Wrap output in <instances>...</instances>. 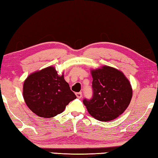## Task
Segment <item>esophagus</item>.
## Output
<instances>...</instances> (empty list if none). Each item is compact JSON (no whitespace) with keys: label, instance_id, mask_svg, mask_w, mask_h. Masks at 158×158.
<instances>
[{"label":"esophagus","instance_id":"1","mask_svg":"<svg viewBox=\"0 0 158 158\" xmlns=\"http://www.w3.org/2000/svg\"><path fill=\"white\" fill-rule=\"evenodd\" d=\"M76 95L77 98H81L82 97V92H77V93L76 94Z\"/></svg>","mask_w":158,"mask_h":158}]
</instances>
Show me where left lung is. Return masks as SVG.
Here are the masks:
<instances>
[{"instance_id": "obj_1", "label": "left lung", "mask_w": 158, "mask_h": 158, "mask_svg": "<svg viewBox=\"0 0 158 158\" xmlns=\"http://www.w3.org/2000/svg\"><path fill=\"white\" fill-rule=\"evenodd\" d=\"M92 97L84 98V105L96 119H114L125 111L131 101L132 91L128 80L122 72L107 66L92 70Z\"/></svg>"}]
</instances>
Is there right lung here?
Returning a JSON list of instances; mask_svg holds the SVG:
<instances>
[{
  "mask_svg": "<svg viewBox=\"0 0 158 158\" xmlns=\"http://www.w3.org/2000/svg\"><path fill=\"white\" fill-rule=\"evenodd\" d=\"M23 98L32 112L44 118L62 113L76 96L56 70L49 66L30 74L23 84Z\"/></svg>",
  "mask_w": 158,
  "mask_h": 158,
  "instance_id": "obj_1",
  "label": "right lung"
}]
</instances>
